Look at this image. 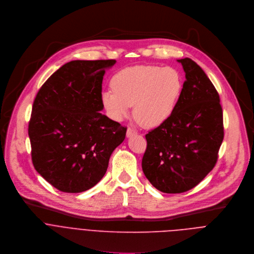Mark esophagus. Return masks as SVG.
<instances>
[{
    "label": "esophagus",
    "mask_w": 254,
    "mask_h": 254,
    "mask_svg": "<svg viewBox=\"0 0 254 254\" xmlns=\"http://www.w3.org/2000/svg\"><path fill=\"white\" fill-rule=\"evenodd\" d=\"M136 134H137V131H136V130H134V129H132V128H128V129H127V132H126L127 138H131V137H133V136L136 135Z\"/></svg>",
    "instance_id": "1"
}]
</instances>
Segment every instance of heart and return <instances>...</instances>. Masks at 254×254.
<instances>
[{
	"instance_id": "heart-1",
	"label": "heart",
	"mask_w": 254,
	"mask_h": 254,
	"mask_svg": "<svg viewBox=\"0 0 254 254\" xmlns=\"http://www.w3.org/2000/svg\"><path fill=\"white\" fill-rule=\"evenodd\" d=\"M112 90L101 94V102L108 116L123 121L134 105V115L145 127L164 124L174 113L183 82L179 72L170 67L134 66L116 73Z\"/></svg>"
}]
</instances>
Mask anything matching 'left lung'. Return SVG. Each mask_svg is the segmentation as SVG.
<instances>
[{
  "label": "left lung",
  "mask_w": 254,
  "mask_h": 254,
  "mask_svg": "<svg viewBox=\"0 0 254 254\" xmlns=\"http://www.w3.org/2000/svg\"><path fill=\"white\" fill-rule=\"evenodd\" d=\"M186 81L176 109L162 125L146 134L142 169L156 189L182 193L213 169L223 141L219 95L202 68L179 59Z\"/></svg>",
  "instance_id": "obj_1"
}]
</instances>
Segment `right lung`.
<instances>
[{
	"instance_id": "1",
	"label": "right lung",
	"mask_w": 254,
	"mask_h": 254,
	"mask_svg": "<svg viewBox=\"0 0 254 254\" xmlns=\"http://www.w3.org/2000/svg\"><path fill=\"white\" fill-rule=\"evenodd\" d=\"M116 60L66 63L39 90L29 138L37 172L62 192L79 193L105 175L126 128L100 113L102 81Z\"/></svg>"
}]
</instances>
